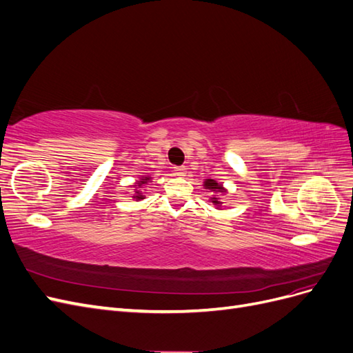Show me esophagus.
Instances as JSON below:
<instances>
[{"label":"esophagus","instance_id":"obj_1","mask_svg":"<svg viewBox=\"0 0 353 353\" xmlns=\"http://www.w3.org/2000/svg\"><path fill=\"white\" fill-rule=\"evenodd\" d=\"M174 174L176 176H184L185 175V168L184 166H175L174 168Z\"/></svg>","mask_w":353,"mask_h":353}]
</instances>
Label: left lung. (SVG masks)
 <instances>
[{
  "label": "left lung",
  "mask_w": 353,
  "mask_h": 353,
  "mask_svg": "<svg viewBox=\"0 0 353 353\" xmlns=\"http://www.w3.org/2000/svg\"><path fill=\"white\" fill-rule=\"evenodd\" d=\"M203 185H205L206 190L213 191V193H225V191H227L225 188L222 187V184L216 183L215 179H206L205 184H203ZM212 203H213V205H215V206H218V208L222 205V201H221L218 197H212Z\"/></svg>",
  "instance_id": "8db88e82"
}]
</instances>
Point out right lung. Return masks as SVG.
Masks as SVG:
<instances>
[{
  "label": "right lung",
  "instance_id": "right-lung-1",
  "mask_svg": "<svg viewBox=\"0 0 353 353\" xmlns=\"http://www.w3.org/2000/svg\"><path fill=\"white\" fill-rule=\"evenodd\" d=\"M148 181H150V176H141V179L140 181H137L135 183V185H134V191H132V199L134 200H143L144 199V194H143V191H141V188H143V185H145Z\"/></svg>",
  "mask_w": 353,
  "mask_h": 353
}]
</instances>
